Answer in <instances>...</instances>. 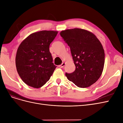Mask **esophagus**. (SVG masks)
<instances>
[{
  "label": "esophagus",
  "instance_id": "obj_1",
  "mask_svg": "<svg viewBox=\"0 0 123 123\" xmlns=\"http://www.w3.org/2000/svg\"><path fill=\"white\" fill-rule=\"evenodd\" d=\"M65 62H62L61 65L59 66V68H63L65 66Z\"/></svg>",
  "mask_w": 123,
  "mask_h": 123
}]
</instances>
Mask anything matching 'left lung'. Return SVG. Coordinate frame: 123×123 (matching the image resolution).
<instances>
[{
    "instance_id": "1",
    "label": "left lung",
    "mask_w": 123,
    "mask_h": 123,
    "mask_svg": "<svg viewBox=\"0 0 123 123\" xmlns=\"http://www.w3.org/2000/svg\"><path fill=\"white\" fill-rule=\"evenodd\" d=\"M60 35L68 44L75 66L67 79L80 88L95 83L101 76L105 63L102 44L96 36L86 30L75 28L62 31Z\"/></svg>"
}]
</instances>
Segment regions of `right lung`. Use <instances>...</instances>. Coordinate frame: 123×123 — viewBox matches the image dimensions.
I'll list each match as a JSON object with an SVG mask.
<instances>
[{
  "label": "right lung",
  "instance_id": "obj_1",
  "mask_svg": "<svg viewBox=\"0 0 123 123\" xmlns=\"http://www.w3.org/2000/svg\"><path fill=\"white\" fill-rule=\"evenodd\" d=\"M57 33L46 30L32 33L18 47L15 58L17 71L21 80L29 86L42 87L56 68L52 62L49 46Z\"/></svg>",
  "mask_w": 123,
  "mask_h": 123
}]
</instances>
